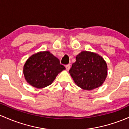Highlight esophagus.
Listing matches in <instances>:
<instances>
[{"label":"esophagus","instance_id":"34e87169","mask_svg":"<svg viewBox=\"0 0 129 129\" xmlns=\"http://www.w3.org/2000/svg\"><path fill=\"white\" fill-rule=\"evenodd\" d=\"M65 67H66V70L69 71L71 68V65L70 64H67V65H66V66H65Z\"/></svg>","mask_w":129,"mask_h":129}]
</instances>
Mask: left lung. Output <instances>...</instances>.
Here are the masks:
<instances>
[{
    "label": "left lung",
    "instance_id": "left-lung-1",
    "mask_svg": "<svg viewBox=\"0 0 129 129\" xmlns=\"http://www.w3.org/2000/svg\"><path fill=\"white\" fill-rule=\"evenodd\" d=\"M107 64L98 53L82 51L76 57L69 69L75 83L85 90H92L102 86L107 76Z\"/></svg>",
    "mask_w": 129,
    "mask_h": 129
}]
</instances>
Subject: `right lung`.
Returning a JSON list of instances; mask_svg holds the SVG:
<instances>
[{
	"mask_svg": "<svg viewBox=\"0 0 129 129\" xmlns=\"http://www.w3.org/2000/svg\"><path fill=\"white\" fill-rule=\"evenodd\" d=\"M65 69L60 60L50 52L42 51L27 59L23 73L27 83L40 89L51 85L57 75Z\"/></svg>",
	"mask_w": 129,
	"mask_h": 129,
	"instance_id": "obj_1",
	"label": "right lung"
}]
</instances>
